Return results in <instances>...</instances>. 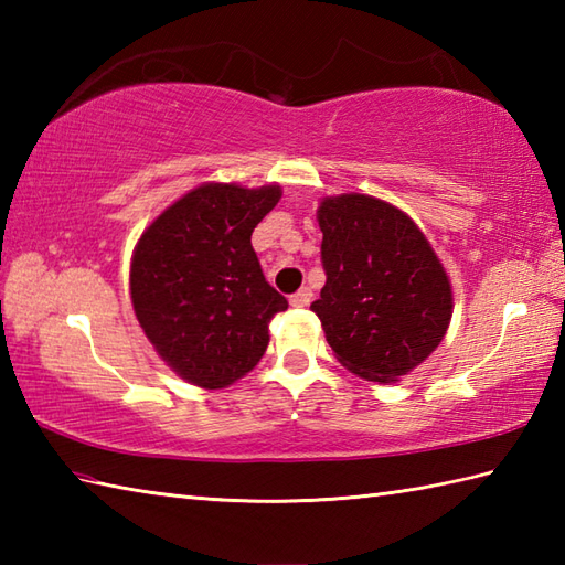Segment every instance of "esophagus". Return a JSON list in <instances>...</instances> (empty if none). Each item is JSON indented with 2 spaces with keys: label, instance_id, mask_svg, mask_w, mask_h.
<instances>
[{
  "label": "esophagus",
  "instance_id": "34e87169",
  "mask_svg": "<svg viewBox=\"0 0 565 565\" xmlns=\"http://www.w3.org/2000/svg\"><path fill=\"white\" fill-rule=\"evenodd\" d=\"M310 301H313V291H310L308 286H303V289H298V291L291 296V306H294V308H303V306H308Z\"/></svg>",
  "mask_w": 565,
  "mask_h": 565
}]
</instances>
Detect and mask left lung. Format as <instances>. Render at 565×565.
Listing matches in <instances>:
<instances>
[{"mask_svg":"<svg viewBox=\"0 0 565 565\" xmlns=\"http://www.w3.org/2000/svg\"><path fill=\"white\" fill-rule=\"evenodd\" d=\"M326 286L310 310L340 364L393 383L437 350L451 320V284L411 215L366 194L318 206Z\"/></svg>","mask_w":565,"mask_h":565,"instance_id":"8db88e82","label":"left lung"}]
</instances>
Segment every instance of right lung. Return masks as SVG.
<instances>
[{"mask_svg":"<svg viewBox=\"0 0 565 565\" xmlns=\"http://www.w3.org/2000/svg\"><path fill=\"white\" fill-rule=\"evenodd\" d=\"M281 186L201 184L154 218L130 262V301L177 376L225 388L257 366L289 301L264 279L252 231Z\"/></svg>","mask_w":565,"mask_h":565,"instance_id":"add662e5","label":"right lung"}]
</instances>
